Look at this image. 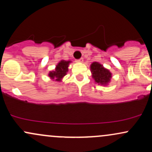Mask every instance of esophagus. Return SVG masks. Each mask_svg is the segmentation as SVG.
<instances>
[{"instance_id": "esophagus-1", "label": "esophagus", "mask_w": 152, "mask_h": 152, "mask_svg": "<svg viewBox=\"0 0 152 152\" xmlns=\"http://www.w3.org/2000/svg\"><path fill=\"white\" fill-rule=\"evenodd\" d=\"M83 58H81L78 59V60H76V62L82 63V62H83Z\"/></svg>"}]
</instances>
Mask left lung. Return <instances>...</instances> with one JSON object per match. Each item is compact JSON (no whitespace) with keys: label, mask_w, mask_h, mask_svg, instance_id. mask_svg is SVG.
Masks as SVG:
<instances>
[{"label":"left lung","mask_w":152,"mask_h":152,"mask_svg":"<svg viewBox=\"0 0 152 152\" xmlns=\"http://www.w3.org/2000/svg\"><path fill=\"white\" fill-rule=\"evenodd\" d=\"M93 78L97 83L101 85L106 84L111 77L109 70L104 69L102 65L97 62H94L91 66Z\"/></svg>","instance_id":"left-lung-1"}]
</instances>
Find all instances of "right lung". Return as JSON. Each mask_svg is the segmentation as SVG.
<instances>
[{"mask_svg": "<svg viewBox=\"0 0 152 152\" xmlns=\"http://www.w3.org/2000/svg\"><path fill=\"white\" fill-rule=\"evenodd\" d=\"M70 61H61L58 63V65L56 66V69L55 71L50 72L49 76L51 78H55L56 81H60L63 76L66 74L68 71V66Z\"/></svg>", "mask_w": 152, "mask_h": 152, "instance_id": "right-lung-1", "label": "right lung"}]
</instances>
